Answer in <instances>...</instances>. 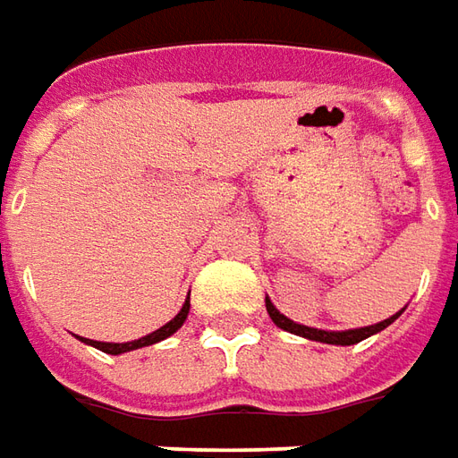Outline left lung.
<instances>
[{
  "instance_id": "1",
  "label": "left lung",
  "mask_w": 458,
  "mask_h": 458,
  "mask_svg": "<svg viewBox=\"0 0 458 458\" xmlns=\"http://www.w3.org/2000/svg\"><path fill=\"white\" fill-rule=\"evenodd\" d=\"M266 308H268L273 323H276L278 328H283V331H288V334H295V335H303V338H310V341H320V344H334V346H353V344H359V341H363V338H369V335L384 331L386 326H391V323L401 316V310H399L396 316L381 320V323H376V326L353 328V331H318V328H308V326H301V323H293L291 318H285L281 310L270 303L268 298H266Z\"/></svg>"
}]
</instances>
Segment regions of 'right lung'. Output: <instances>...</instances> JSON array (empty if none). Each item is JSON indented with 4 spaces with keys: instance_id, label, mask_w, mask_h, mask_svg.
I'll return each instance as SVG.
<instances>
[{
    "instance_id": "add662e5",
    "label": "right lung",
    "mask_w": 458,
    "mask_h": 458,
    "mask_svg": "<svg viewBox=\"0 0 458 458\" xmlns=\"http://www.w3.org/2000/svg\"><path fill=\"white\" fill-rule=\"evenodd\" d=\"M188 310H190V301H185V306L180 308V313H177L175 318L170 320V323H165L163 328H157V331H152L150 335H145V338H138V341H130V344H102V341H89L85 338V344L89 346L99 348V351H105V353H112V356H117V353H127V351H135V348L142 346H152V344H157V341H165L167 335H173L185 323L188 318Z\"/></svg>"
}]
</instances>
